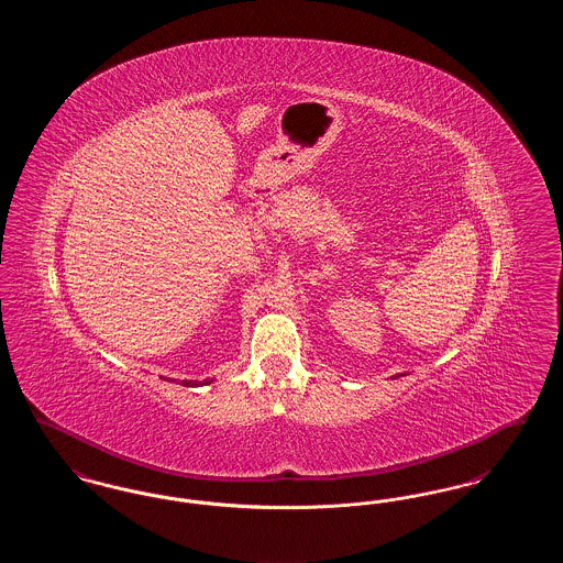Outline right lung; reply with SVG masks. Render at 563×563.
Here are the masks:
<instances>
[{
	"mask_svg": "<svg viewBox=\"0 0 563 563\" xmlns=\"http://www.w3.org/2000/svg\"><path fill=\"white\" fill-rule=\"evenodd\" d=\"M211 382H213V379H211V377H207L205 382H198V379H184L181 384H184V386H207V384H211Z\"/></svg>",
	"mask_w": 563,
	"mask_h": 563,
	"instance_id": "add662e5",
	"label": "right lung"
}]
</instances>
